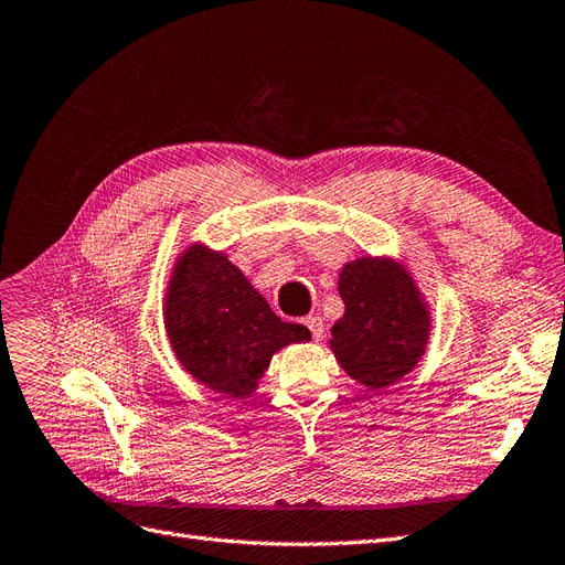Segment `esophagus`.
Instances as JSON below:
<instances>
[{"instance_id":"34e87169","label":"esophagus","mask_w":565,"mask_h":565,"mask_svg":"<svg viewBox=\"0 0 565 565\" xmlns=\"http://www.w3.org/2000/svg\"><path fill=\"white\" fill-rule=\"evenodd\" d=\"M303 322H306V328H309V330L313 332V339H322L324 324H322V318H320V316H309Z\"/></svg>"}]
</instances>
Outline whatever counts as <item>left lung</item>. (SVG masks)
<instances>
[{
	"mask_svg": "<svg viewBox=\"0 0 565 565\" xmlns=\"http://www.w3.org/2000/svg\"><path fill=\"white\" fill-rule=\"evenodd\" d=\"M344 316L332 324L330 349L349 377L372 391L403 380L424 355L429 311L403 264L363 256L339 273Z\"/></svg>",
	"mask_w": 565,
	"mask_h": 565,
	"instance_id": "obj_1",
	"label": "left lung"
}]
</instances>
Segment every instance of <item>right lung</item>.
Returning a JSON list of instances; mask_svg holds the SVG:
<instances>
[{"instance_id": "1", "label": "right lung", "mask_w": 565, "mask_h": 565, "mask_svg": "<svg viewBox=\"0 0 565 565\" xmlns=\"http://www.w3.org/2000/svg\"><path fill=\"white\" fill-rule=\"evenodd\" d=\"M164 328L179 363L207 388L245 398L270 358L311 332L282 322L226 254L191 245L174 266L164 299Z\"/></svg>"}]
</instances>
